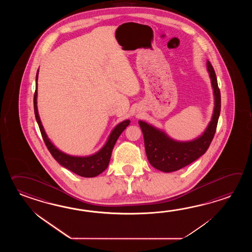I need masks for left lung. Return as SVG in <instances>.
Returning a JSON list of instances; mask_svg holds the SVG:
<instances>
[{
    "instance_id": "left-lung-1",
    "label": "left lung",
    "mask_w": 252,
    "mask_h": 252,
    "mask_svg": "<svg viewBox=\"0 0 252 252\" xmlns=\"http://www.w3.org/2000/svg\"><path fill=\"white\" fill-rule=\"evenodd\" d=\"M206 64L214 89V110L209 125L202 136L192 141H176L158 128L142 121L139 122L147 158L151 166L160 171H177L191 164L204 155L214 139L220 112V93L214 67L208 60Z\"/></svg>"
}]
</instances>
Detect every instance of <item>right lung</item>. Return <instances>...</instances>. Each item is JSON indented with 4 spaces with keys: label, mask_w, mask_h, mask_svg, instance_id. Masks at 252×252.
I'll return each instance as SVG.
<instances>
[{
    "label": "right lung",
    "mask_w": 252,
    "mask_h": 252,
    "mask_svg": "<svg viewBox=\"0 0 252 252\" xmlns=\"http://www.w3.org/2000/svg\"><path fill=\"white\" fill-rule=\"evenodd\" d=\"M38 70L36 75V90L34 94V113H35V117L37 120V123L38 124V127L40 129V132L42 135L44 142L47 146L48 150H49L50 154L52 155L54 158L59 162L61 166L67 168L70 171L74 172L76 175L84 177H94L101 174L102 172L104 171L107 168L111 155L113 152V147L116 143L120 135L124 131L126 127L128 126L130 121L126 120L123 123L119 124L115 128H113L112 133L110 134L108 138L107 142L102 148V150H99L97 153L94 155L88 156V157H74V156L67 155L65 153H63L62 151L58 150L54 146L51 141L48 139L47 134L44 130L42 124L40 122V119L38 116V107H37V87H38Z\"/></svg>",
    "instance_id": "add662e5"
}]
</instances>
